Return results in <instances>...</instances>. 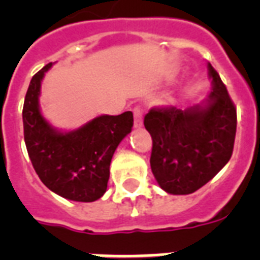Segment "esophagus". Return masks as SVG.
Listing matches in <instances>:
<instances>
[{
  "mask_svg": "<svg viewBox=\"0 0 260 260\" xmlns=\"http://www.w3.org/2000/svg\"><path fill=\"white\" fill-rule=\"evenodd\" d=\"M134 116H135V128H140L143 125V110L140 106L134 108Z\"/></svg>",
  "mask_w": 260,
  "mask_h": 260,
  "instance_id": "1",
  "label": "esophagus"
}]
</instances>
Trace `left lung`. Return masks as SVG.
<instances>
[{
  "label": "left lung",
  "mask_w": 260,
  "mask_h": 260,
  "mask_svg": "<svg viewBox=\"0 0 260 260\" xmlns=\"http://www.w3.org/2000/svg\"><path fill=\"white\" fill-rule=\"evenodd\" d=\"M212 91L185 110L152 108L144 126L152 138L151 170L165 191L190 194L208 183L232 156L236 108L220 75L208 63Z\"/></svg>",
  "instance_id": "left-lung-1"
}]
</instances>
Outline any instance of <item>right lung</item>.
<instances>
[{
	"label": "right lung",
	"mask_w": 260,
	"mask_h": 260,
	"mask_svg": "<svg viewBox=\"0 0 260 260\" xmlns=\"http://www.w3.org/2000/svg\"><path fill=\"white\" fill-rule=\"evenodd\" d=\"M48 63L32 77L22 108L24 140L40 181L60 197L78 202L101 198L108 187L114 151L134 126L132 112L102 114L78 129L63 132L43 117L40 87Z\"/></svg>",
	"instance_id": "right-lung-1"
}]
</instances>
